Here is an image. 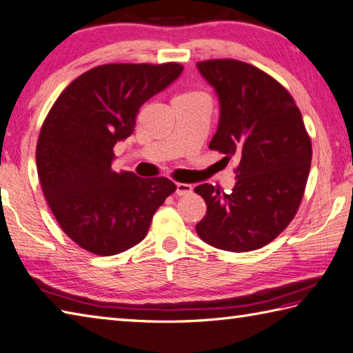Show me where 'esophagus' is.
<instances>
[{
	"mask_svg": "<svg viewBox=\"0 0 353 353\" xmlns=\"http://www.w3.org/2000/svg\"><path fill=\"white\" fill-rule=\"evenodd\" d=\"M192 190H194V188H192L190 184H185V183H176V195L179 196H184V195H190Z\"/></svg>",
	"mask_w": 353,
	"mask_h": 353,
	"instance_id": "1",
	"label": "esophagus"
}]
</instances>
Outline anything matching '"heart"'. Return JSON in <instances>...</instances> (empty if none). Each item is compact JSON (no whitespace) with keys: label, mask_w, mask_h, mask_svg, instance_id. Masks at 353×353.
Returning a JSON list of instances; mask_svg holds the SVG:
<instances>
[{"label":"heart","mask_w":353,"mask_h":353,"mask_svg":"<svg viewBox=\"0 0 353 353\" xmlns=\"http://www.w3.org/2000/svg\"><path fill=\"white\" fill-rule=\"evenodd\" d=\"M188 95H194V92H189V94Z\"/></svg>","instance_id":"b5f03b06"}]
</instances>
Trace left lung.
<instances>
[{
	"label": "left lung",
	"mask_w": 353,
	"mask_h": 353,
	"mask_svg": "<svg viewBox=\"0 0 353 353\" xmlns=\"http://www.w3.org/2000/svg\"><path fill=\"white\" fill-rule=\"evenodd\" d=\"M196 68L219 99L209 149L225 161L239 159L230 194L212 184L195 188L208 204L196 234L221 250H256L296 215L310 170V138L294 98L265 72L238 59H208Z\"/></svg>",
	"instance_id": "obj_1"
}]
</instances>
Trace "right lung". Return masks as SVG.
I'll use <instances>...</instances> for the list:
<instances>
[{"mask_svg": "<svg viewBox=\"0 0 353 353\" xmlns=\"http://www.w3.org/2000/svg\"><path fill=\"white\" fill-rule=\"evenodd\" d=\"M181 72L178 63L98 65L73 79L46 117L37 143L39 184L59 228L90 254L110 256L141 243L176 190L164 176L115 172L112 161L139 108Z\"/></svg>", "mask_w": 353, "mask_h": 353, "instance_id": "obj_1", "label": "right lung"}]
</instances>
